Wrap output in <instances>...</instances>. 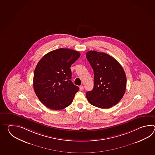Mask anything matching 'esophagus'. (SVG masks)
Segmentation results:
<instances>
[{
	"mask_svg": "<svg viewBox=\"0 0 155 155\" xmlns=\"http://www.w3.org/2000/svg\"><path fill=\"white\" fill-rule=\"evenodd\" d=\"M80 90L81 91L84 90V86H80Z\"/></svg>",
	"mask_w": 155,
	"mask_h": 155,
	"instance_id": "34e87169",
	"label": "esophagus"
}]
</instances>
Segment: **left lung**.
I'll return each instance as SVG.
<instances>
[{
    "instance_id": "1",
    "label": "left lung",
    "mask_w": 155,
    "mask_h": 155,
    "mask_svg": "<svg viewBox=\"0 0 155 155\" xmlns=\"http://www.w3.org/2000/svg\"><path fill=\"white\" fill-rule=\"evenodd\" d=\"M86 55L94 73V88L86 92V98L94 106L110 108L125 94V73L119 62L106 53L89 51Z\"/></svg>"
}]
</instances>
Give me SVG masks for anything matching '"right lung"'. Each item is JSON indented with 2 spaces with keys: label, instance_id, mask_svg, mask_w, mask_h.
<instances>
[{
  "label": "right lung",
  "instance_id": "right-lung-1",
  "mask_svg": "<svg viewBox=\"0 0 155 155\" xmlns=\"http://www.w3.org/2000/svg\"><path fill=\"white\" fill-rule=\"evenodd\" d=\"M80 53L60 48L47 53L34 70L33 87L40 101L49 109L59 110L73 102L79 87L71 81L70 66Z\"/></svg>",
  "mask_w": 155,
  "mask_h": 155
}]
</instances>
